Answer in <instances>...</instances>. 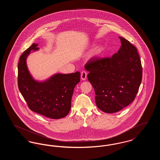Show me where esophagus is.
<instances>
[{
    "mask_svg": "<svg viewBox=\"0 0 160 160\" xmlns=\"http://www.w3.org/2000/svg\"><path fill=\"white\" fill-rule=\"evenodd\" d=\"M87 72L86 71H82V73H81V78L82 80H85L87 78Z\"/></svg>",
    "mask_w": 160,
    "mask_h": 160,
    "instance_id": "1",
    "label": "esophagus"
}]
</instances>
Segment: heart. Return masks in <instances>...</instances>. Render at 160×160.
Returning <instances> with one entry per match:
<instances>
[{
	"instance_id": "obj_1",
	"label": "heart",
	"mask_w": 160,
	"mask_h": 160,
	"mask_svg": "<svg viewBox=\"0 0 160 160\" xmlns=\"http://www.w3.org/2000/svg\"><path fill=\"white\" fill-rule=\"evenodd\" d=\"M102 50H103V48L101 47H99L97 48L95 50V52H94V55H95V56L99 55V54L101 53V52H102Z\"/></svg>"
}]
</instances>
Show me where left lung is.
Listing matches in <instances>:
<instances>
[{"label": "left lung", "mask_w": 160, "mask_h": 160, "mask_svg": "<svg viewBox=\"0 0 160 160\" xmlns=\"http://www.w3.org/2000/svg\"><path fill=\"white\" fill-rule=\"evenodd\" d=\"M121 46L112 57L92 59L84 68L95 92L98 108L113 113L128 106L136 98L142 79V67L137 48L119 37Z\"/></svg>", "instance_id": "left-lung-1"}]
</instances>
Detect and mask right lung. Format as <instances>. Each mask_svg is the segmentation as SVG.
Here are the masks:
<instances>
[{"label": "right lung", "mask_w": 160, "mask_h": 160, "mask_svg": "<svg viewBox=\"0 0 160 160\" xmlns=\"http://www.w3.org/2000/svg\"><path fill=\"white\" fill-rule=\"evenodd\" d=\"M33 43L20 58L18 65V89L32 111L53 119L68 114L74 89L80 80V73H57L44 81L35 80L26 63L31 52L38 50Z\"/></svg>", "instance_id": "add662e5"}]
</instances>
